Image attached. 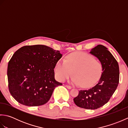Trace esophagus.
I'll use <instances>...</instances> for the list:
<instances>
[{
  "label": "esophagus",
  "instance_id": "1",
  "mask_svg": "<svg viewBox=\"0 0 128 128\" xmlns=\"http://www.w3.org/2000/svg\"><path fill=\"white\" fill-rule=\"evenodd\" d=\"M66 88H68V89H71V88H72V86H69V85H66Z\"/></svg>",
  "mask_w": 128,
  "mask_h": 128
}]
</instances>
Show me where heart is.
Instances as JSON below:
<instances>
[{"instance_id": "1", "label": "heart", "mask_w": 128, "mask_h": 128, "mask_svg": "<svg viewBox=\"0 0 128 128\" xmlns=\"http://www.w3.org/2000/svg\"><path fill=\"white\" fill-rule=\"evenodd\" d=\"M55 74L58 80L62 82L72 75V84L88 88L96 82L102 72V65L98 60L91 54L76 52L69 54L66 60H60L56 62Z\"/></svg>"}]
</instances>
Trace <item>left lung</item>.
Listing matches in <instances>:
<instances>
[{
  "label": "left lung",
  "instance_id": "left-lung-1",
  "mask_svg": "<svg viewBox=\"0 0 128 128\" xmlns=\"http://www.w3.org/2000/svg\"><path fill=\"white\" fill-rule=\"evenodd\" d=\"M90 53L101 64V76L93 88L79 91L74 102L79 107L96 110L106 104L115 92L119 84V69L117 61L104 46L97 45Z\"/></svg>",
  "mask_w": 128,
  "mask_h": 128
}]
</instances>
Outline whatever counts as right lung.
I'll list each match as a JSON object with an SVG mask.
<instances>
[{
	"instance_id": "add662e5",
	"label": "right lung",
	"mask_w": 128,
	"mask_h": 128,
	"mask_svg": "<svg viewBox=\"0 0 128 128\" xmlns=\"http://www.w3.org/2000/svg\"><path fill=\"white\" fill-rule=\"evenodd\" d=\"M58 50L44 45L27 46L13 54L8 63L7 76L11 95L27 106L47 103L56 87L54 70L62 57Z\"/></svg>"
}]
</instances>
